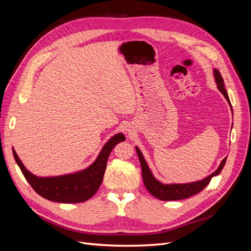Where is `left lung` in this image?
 <instances>
[{
	"instance_id": "8db88e82",
	"label": "left lung",
	"mask_w": 251,
	"mask_h": 251,
	"mask_svg": "<svg viewBox=\"0 0 251 251\" xmlns=\"http://www.w3.org/2000/svg\"><path fill=\"white\" fill-rule=\"evenodd\" d=\"M214 77H215V81L217 83V87L219 89L220 92H221L224 97L226 98L227 102L229 103V105L231 107V103L229 100L228 94H227L226 90H225V86H224V80L221 76V74L217 70L214 69ZM136 151H137V155L139 158L140 161V165H141V172H142V179H143V183L146 185L148 191L153 195L154 197H156L157 199L162 200V201H174V200H182V199H186L188 197H192L196 194L200 193L201 191L207 186V184L210 182L211 178L214 176H217L221 171L223 170L225 162H226V158H224L222 162L220 163L219 168L210 174L209 176H207L206 178H204L203 180L200 181H196V182H191V183H174V184H163L162 182H160L159 180H157L153 174H151L149 165L144 159L141 151L138 149V147H136Z\"/></svg>"
}]
</instances>
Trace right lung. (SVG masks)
I'll return each mask as SVG.
<instances>
[{
    "label": "right lung",
    "instance_id": "1",
    "mask_svg": "<svg viewBox=\"0 0 251 251\" xmlns=\"http://www.w3.org/2000/svg\"><path fill=\"white\" fill-rule=\"evenodd\" d=\"M125 140L123 133L114 135L105 142L95 161L87 169L55 177L35 176L22 163L14 149H12V153L29 184L43 198L58 203H80L95 195L102 182L110 153L116 144Z\"/></svg>",
    "mask_w": 251,
    "mask_h": 251
}]
</instances>
